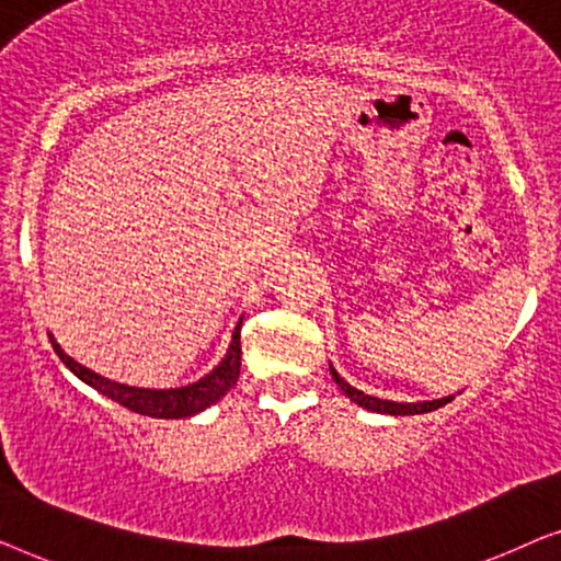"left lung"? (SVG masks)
Instances as JSON below:
<instances>
[{"instance_id": "1", "label": "left lung", "mask_w": 561, "mask_h": 561, "mask_svg": "<svg viewBox=\"0 0 561 561\" xmlns=\"http://www.w3.org/2000/svg\"><path fill=\"white\" fill-rule=\"evenodd\" d=\"M332 370V378L336 386H340L344 393H347V398H352V401L363 405V409L367 411H378V413H390V416H413V413H428V411H436L442 409L444 403H449L451 398H442V401H424V403H396V401H382V398H373L363 393V390L352 388L347 380L342 378L340 373L334 370V367H329Z\"/></svg>"}]
</instances>
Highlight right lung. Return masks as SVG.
<instances>
[{"label":"right lung","instance_id":"obj_1","mask_svg":"<svg viewBox=\"0 0 561 561\" xmlns=\"http://www.w3.org/2000/svg\"><path fill=\"white\" fill-rule=\"evenodd\" d=\"M53 350L60 357L68 370H71L76 378H81L87 386L96 388L99 393L112 398L125 409L142 413V416L152 419H183L194 416V413L209 409L211 403H217L219 398L227 396V390L234 386L237 378H240V363H242V344H240V327L232 336V344H229L227 357L214 367V370L202 378L194 386L186 388H171V390H150V388H133V386H119V382H112L102 378V375L87 370L79 363H73L71 357L64 355V350L58 347L56 340H50Z\"/></svg>","mask_w":561,"mask_h":561}]
</instances>
